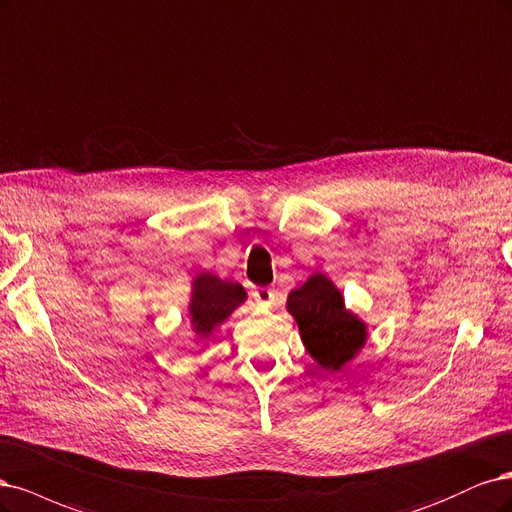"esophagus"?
<instances>
[{"mask_svg": "<svg viewBox=\"0 0 512 512\" xmlns=\"http://www.w3.org/2000/svg\"><path fill=\"white\" fill-rule=\"evenodd\" d=\"M253 298H255V302H257L259 306L272 308L274 302H276V293H274V289H270V287H257V289H253Z\"/></svg>", "mask_w": 512, "mask_h": 512, "instance_id": "1", "label": "esophagus"}]
</instances>
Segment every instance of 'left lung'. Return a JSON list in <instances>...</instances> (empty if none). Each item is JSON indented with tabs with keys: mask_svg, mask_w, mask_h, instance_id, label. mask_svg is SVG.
<instances>
[{
	"mask_svg": "<svg viewBox=\"0 0 512 512\" xmlns=\"http://www.w3.org/2000/svg\"><path fill=\"white\" fill-rule=\"evenodd\" d=\"M287 310L300 327L308 355L325 372L342 370L368 340V325L344 306L340 289L321 272L289 293Z\"/></svg>",
	"mask_w": 512,
	"mask_h": 512,
	"instance_id": "left-lung-1",
	"label": "left lung"
}]
</instances>
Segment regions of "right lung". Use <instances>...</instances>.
<instances>
[{
  "instance_id": "add662e5",
  "label": "right lung",
  "mask_w": 512,
  "mask_h": 512,
  "mask_svg": "<svg viewBox=\"0 0 512 512\" xmlns=\"http://www.w3.org/2000/svg\"><path fill=\"white\" fill-rule=\"evenodd\" d=\"M246 291L234 280L202 272L191 283L189 317L195 336L208 338L232 312L244 304Z\"/></svg>"
}]
</instances>
